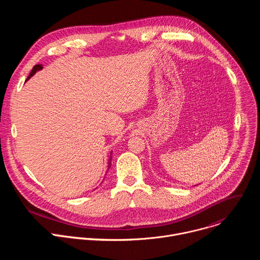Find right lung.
Here are the masks:
<instances>
[{"label": "right lung", "instance_id": "add662e5", "mask_svg": "<svg viewBox=\"0 0 260 260\" xmlns=\"http://www.w3.org/2000/svg\"><path fill=\"white\" fill-rule=\"evenodd\" d=\"M41 69H43V66H42V64H36V66H34V68H32L30 74L28 75V77L26 78V80H28L37 71H39V70H41ZM111 154H112V153H111ZM111 156H112V155H110V158H109V161H108V170L110 169V167H111V160H112V157H111Z\"/></svg>", "mask_w": 260, "mask_h": 260}]
</instances>
